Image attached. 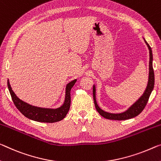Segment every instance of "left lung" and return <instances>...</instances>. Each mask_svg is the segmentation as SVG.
<instances>
[{
  "label": "left lung",
  "instance_id": "left-lung-1",
  "mask_svg": "<svg viewBox=\"0 0 161 161\" xmlns=\"http://www.w3.org/2000/svg\"><path fill=\"white\" fill-rule=\"evenodd\" d=\"M144 41L145 44H147L148 49H149L150 53V61H149V76H148V81L147 87L145 88V91L143 93V94L138 98L137 101H136L133 104L128 108L125 112L119 113V114H114V113H108L106 112L105 111L98 106L97 101H96V86L93 85V101H94L95 107L97 110V112L99 113L101 116L103 117L108 119H112V120H126L135 117L136 116L139 115L142 112L144 109L145 106H146L148 99L150 94H151L152 91L154 88V83H155V75H154V71H153V53L152 49L150 47L149 44L145 41L144 39Z\"/></svg>",
  "mask_w": 161,
  "mask_h": 161
}]
</instances>
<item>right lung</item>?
Instances as JSON below:
<instances>
[{
	"label": "right lung",
	"mask_w": 161,
	"mask_h": 161,
	"mask_svg": "<svg viewBox=\"0 0 161 161\" xmlns=\"http://www.w3.org/2000/svg\"><path fill=\"white\" fill-rule=\"evenodd\" d=\"M76 80L77 79H75L67 84L65 101L60 107L57 108L37 107V106H32L24 102L15 94L11 87L8 80L7 83H8V88L12 100H13L16 107L18 108L22 114L28 119L36 121V122L53 123L63 119L68 114L70 106V91L73 86L75 85Z\"/></svg>",
	"instance_id": "add662e5"
}]
</instances>
